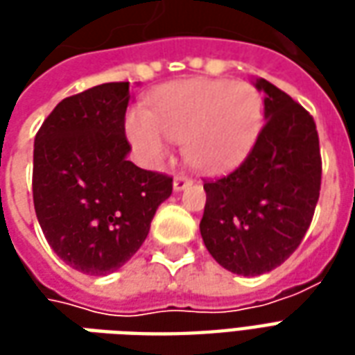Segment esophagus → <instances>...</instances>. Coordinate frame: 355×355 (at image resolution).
Here are the masks:
<instances>
[{"label": "esophagus", "instance_id": "34e87169", "mask_svg": "<svg viewBox=\"0 0 355 355\" xmlns=\"http://www.w3.org/2000/svg\"><path fill=\"white\" fill-rule=\"evenodd\" d=\"M192 178L186 177V175H177L175 177V182H173V188H175V192H182V190H186L188 186H192Z\"/></svg>", "mask_w": 355, "mask_h": 355}]
</instances>
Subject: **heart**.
<instances>
[{"label":"heart","mask_w":355,"mask_h":355,"mask_svg":"<svg viewBox=\"0 0 355 355\" xmlns=\"http://www.w3.org/2000/svg\"><path fill=\"white\" fill-rule=\"evenodd\" d=\"M261 123L262 101L253 85L190 80L165 89L150 114L132 112L127 135L150 165L169 159L171 140L182 144L193 169L223 173L249 154Z\"/></svg>","instance_id":"b5f03b06"}]
</instances>
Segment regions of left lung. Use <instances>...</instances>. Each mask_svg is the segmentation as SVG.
<instances>
[{
	"instance_id": "obj_1",
	"label": "left lung",
	"mask_w": 355,
	"mask_h": 355,
	"mask_svg": "<svg viewBox=\"0 0 355 355\" xmlns=\"http://www.w3.org/2000/svg\"><path fill=\"white\" fill-rule=\"evenodd\" d=\"M266 123L245 162L218 180H205L203 243L228 272L261 275L295 253L320 200L321 155L313 117L270 81Z\"/></svg>"
}]
</instances>
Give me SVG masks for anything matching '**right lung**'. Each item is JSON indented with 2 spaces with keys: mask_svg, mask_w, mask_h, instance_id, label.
Wrapping results in <instances>:
<instances>
[{
  "mask_svg": "<svg viewBox=\"0 0 355 355\" xmlns=\"http://www.w3.org/2000/svg\"><path fill=\"white\" fill-rule=\"evenodd\" d=\"M129 83L58 102L34 142V207L45 239L78 272H116L144 243L173 178L127 159Z\"/></svg>",
  "mask_w": 355,
  "mask_h": 355,
  "instance_id": "right-lung-1",
  "label": "right lung"
}]
</instances>
